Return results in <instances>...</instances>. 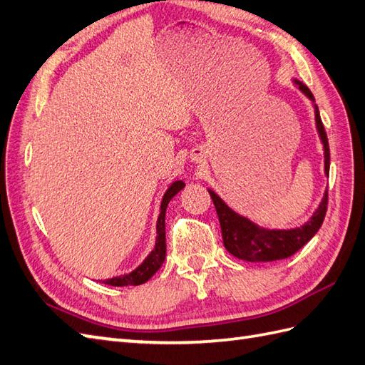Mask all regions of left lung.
I'll list each match as a JSON object with an SVG mask.
<instances>
[{"instance_id": "left-lung-1", "label": "left lung", "mask_w": 365, "mask_h": 365, "mask_svg": "<svg viewBox=\"0 0 365 365\" xmlns=\"http://www.w3.org/2000/svg\"><path fill=\"white\" fill-rule=\"evenodd\" d=\"M292 82L313 102L316 128L324 145L325 175H328L330 173V147H328L321 114H319V108L314 103V96L308 90V86L299 82V80L294 78ZM209 193L218 213L225 247L237 259L246 262H274L288 259L292 254H296L300 247H304L316 235L319 227L322 226L328 202V190H325L321 204L304 226L294 229H264L255 225L250 218L234 212L213 190L209 189Z\"/></svg>"}]
</instances>
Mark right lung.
Returning <instances> with one entry per match:
<instances>
[{"label": "right lung", "mask_w": 365, "mask_h": 365, "mask_svg": "<svg viewBox=\"0 0 365 365\" xmlns=\"http://www.w3.org/2000/svg\"><path fill=\"white\" fill-rule=\"evenodd\" d=\"M184 185L185 184L182 181H175L164 193L163 201H161V209H159L161 212H159L158 223H156V234L158 235H156V243H155L153 251L145 257V260L142 262L136 269H133L128 274L118 275V277L106 279V280H103L105 285H111V287L142 285V283H145L147 280L152 279L155 272L161 268L164 263V259H165V209L175 195L184 189Z\"/></svg>", "instance_id": "1"}]
</instances>
